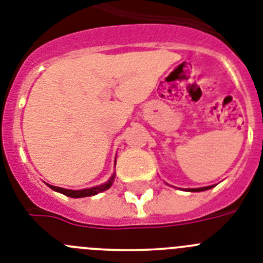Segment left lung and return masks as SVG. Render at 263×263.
I'll use <instances>...</instances> for the list:
<instances>
[{
    "mask_svg": "<svg viewBox=\"0 0 263 263\" xmlns=\"http://www.w3.org/2000/svg\"><path fill=\"white\" fill-rule=\"evenodd\" d=\"M213 188V186H205V188H196V189H189V191L192 192H201V191H206V189H211Z\"/></svg>",
    "mask_w": 263,
    "mask_h": 263,
    "instance_id": "left-lung-1",
    "label": "left lung"
}]
</instances>
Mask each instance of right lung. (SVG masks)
I'll list each match as a JSON object with an SVG mask.
<instances>
[{
	"label": "right lung",
	"instance_id": "1",
	"mask_svg": "<svg viewBox=\"0 0 263 263\" xmlns=\"http://www.w3.org/2000/svg\"><path fill=\"white\" fill-rule=\"evenodd\" d=\"M114 180H115V176H112L106 184L103 185H99V186H93V188H88V189H82V191H70V189H63V188H59V186H54V185H49L52 191L59 192V193H62V195L68 196V197H72V198H79V197H87V196H93V195H98L99 192H103L106 189H108L109 186L112 185Z\"/></svg>",
	"mask_w": 263,
	"mask_h": 263
}]
</instances>
